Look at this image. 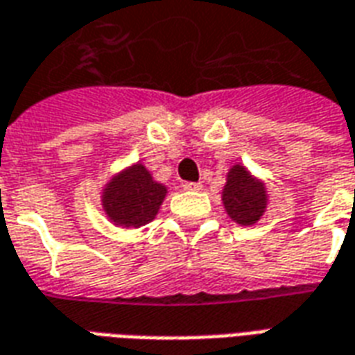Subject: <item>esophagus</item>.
I'll use <instances>...</instances> for the list:
<instances>
[{
  "label": "esophagus",
  "instance_id": "34e87169",
  "mask_svg": "<svg viewBox=\"0 0 355 355\" xmlns=\"http://www.w3.org/2000/svg\"><path fill=\"white\" fill-rule=\"evenodd\" d=\"M182 188H184V190H193V192H196V190H201L203 184H201V182H188V180H186L184 184H182Z\"/></svg>",
  "mask_w": 355,
  "mask_h": 355
}]
</instances>
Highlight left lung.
<instances>
[{
  "mask_svg": "<svg viewBox=\"0 0 355 355\" xmlns=\"http://www.w3.org/2000/svg\"><path fill=\"white\" fill-rule=\"evenodd\" d=\"M223 201L232 220L254 224L266 209V190L261 180L253 178L245 167L234 165L224 186Z\"/></svg>",
  "mask_w": 355,
  "mask_h": 355,
  "instance_id": "1",
  "label": "left lung"
}]
</instances>
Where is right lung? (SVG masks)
Instances as JSON below:
<instances>
[{"mask_svg": "<svg viewBox=\"0 0 355 355\" xmlns=\"http://www.w3.org/2000/svg\"><path fill=\"white\" fill-rule=\"evenodd\" d=\"M165 193V186L157 184L146 167L137 163L112 178L102 193V207L112 223L139 228L157 215Z\"/></svg>", "mask_w": 355, "mask_h": 355, "instance_id": "add662e5", "label": "right lung"}]
</instances>
